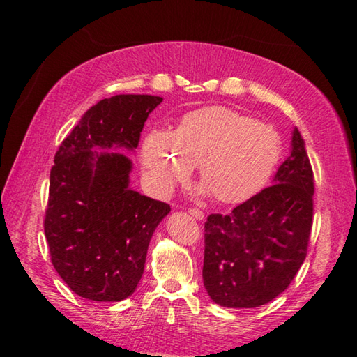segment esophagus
Here are the masks:
<instances>
[{"mask_svg": "<svg viewBox=\"0 0 357 357\" xmlns=\"http://www.w3.org/2000/svg\"><path fill=\"white\" fill-rule=\"evenodd\" d=\"M189 214L193 217V219H197V220H203L204 219V214L202 213L200 209L192 208V209H189Z\"/></svg>", "mask_w": 357, "mask_h": 357, "instance_id": "1", "label": "esophagus"}]
</instances>
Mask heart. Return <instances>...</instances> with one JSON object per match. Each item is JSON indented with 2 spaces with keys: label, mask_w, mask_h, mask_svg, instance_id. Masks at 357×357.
<instances>
[{
  "label": "heart",
  "mask_w": 357,
  "mask_h": 357,
  "mask_svg": "<svg viewBox=\"0 0 357 357\" xmlns=\"http://www.w3.org/2000/svg\"><path fill=\"white\" fill-rule=\"evenodd\" d=\"M280 157L282 138L273 126L219 105L184 114L176 132L149 130L142 143L143 179L153 195H170L198 165L202 192L222 204L257 197Z\"/></svg>",
  "instance_id": "obj_1"
}]
</instances>
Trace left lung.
Wrapping results in <instances>:
<instances>
[{
  "instance_id": "8db88e82",
  "label": "left lung",
  "mask_w": 357,
  "mask_h": 357,
  "mask_svg": "<svg viewBox=\"0 0 357 357\" xmlns=\"http://www.w3.org/2000/svg\"><path fill=\"white\" fill-rule=\"evenodd\" d=\"M313 172L298 128L273 185L204 223L203 283L215 304L253 309L285 291L307 255Z\"/></svg>"
}]
</instances>
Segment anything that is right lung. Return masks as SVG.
Instances as JSON below:
<instances>
[{
  "mask_svg": "<svg viewBox=\"0 0 357 357\" xmlns=\"http://www.w3.org/2000/svg\"><path fill=\"white\" fill-rule=\"evenodd\" d=\"M159 96L119 94L83 114L56 151L44 231L53 268L75 294L118 302L135 291L167 203L130 189L132 160Z\"/></svg>",
  "mask_w": 357,
  "mask_h": 357,
  "instance_id": "1",
  "label": "right lung"
}]
</instances>
